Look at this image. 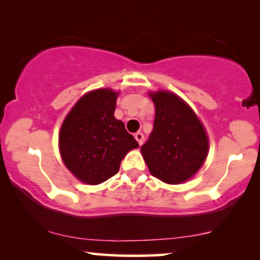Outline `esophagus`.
I'll list each match as a JSON object with an SVG mask.
<instances>
[{"label":"esophagus","instance_id":"1","mask_svg":"<svg viewBox=\"0 0 260 260\" xmlns=\"http://www.w3.org/2000/svg\"><path fill=\"white\" fill-rule=\"evenodd\" d=\"M135 138H136V141L138 142V144L142 145L143 144V141H144V135L142 133H136L135 134Z\"/></svg>","mask_w":260,"mask_h":260}]
</instances>
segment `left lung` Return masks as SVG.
Listing matches in <instances>:
<instances>
[{"mask_svg": "<svg viewBox=\"0 0 260 260\" xmlns=\"http://www.w3.org/2000/svg\"><path fill=\"white\" fill-rule=\"evenodd\" d=\"M155 104V120L141 151L150 173L163 182L189 180L204 165L208 152L205 129L193 110L167 91L149 93Z\"/></svg>", "mask_w": 260, "mask_h": 260, "instance_id": "8db88e82", "label": "left lung"}]
</instances>
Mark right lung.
I'll use <instances>...</instances> for the list:
<instances>
[{
    "label": "right lung",
    "instance_id": "right-lung-1",
    "mask_svg": "<svg viewBox=\"0 0 260 260\" xmlns=\"http://www.w3.org/2000/svg\"><path fill=\"white\" fill-rule=\"evenodd\" d=\"M117 95L110 88L83 95L62 123L60 154L84 183L99 184L116 175L127 151L138 147L122 120L113 116Z\"/></svg>",
    "mask_w": 260,
    "mask_h": 260
}]
</instances>
